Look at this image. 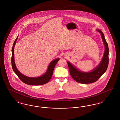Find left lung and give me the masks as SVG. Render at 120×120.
<instances>
[{"instance_id": "8db88e82", "label": "left lung", "mask_w": 120, "mask_h": 120, "mask_svg": "<svg viewBox=\"0 0 120 120\" xmlns=\"http://www.w3.org/2000/svg\"><path fill=\"white\" fill-rule=\"evenodd\" d=\"M101 34L103 42L105 47V50L103 59L99 65L90 72H83L75 68L69 62H68L70 74L72 78L76 82L81 84L92 83L98 80L106 71L109 66V49L108 43L105 39L103 32L97 30Z\"/></svg>"}]
</instances>
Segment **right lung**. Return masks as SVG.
Returning <instances> with one entry per match:
<instances>
[{"label":"right lung","instance_id":"right-lung-1","mask_svg":"<svg viewBox=\"0 0 120 120\" xmlns=\"http://www.w3.org/2000/svg\"><path fill=\"white\" fill-rule=\"evenodd\" d=\"M17 37H18V36L14 42L12 48V50H11V52H12L11 58V66L14 72L17 75L18 77L22 81L23 83L27 85H33V86H40V85H44L47 83L51 79L55 65L57 64V62L59 61V59L57 58L52 61L51 63L49 64L48 69L47 71L45 73L40 77L32 78V77H29L23 75L18 71L16 67L15 63L14 62V48L17 40Z\"/></svg>","mask_w":120,"mask_h":120}]
</instances>
